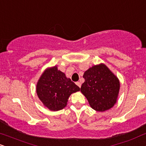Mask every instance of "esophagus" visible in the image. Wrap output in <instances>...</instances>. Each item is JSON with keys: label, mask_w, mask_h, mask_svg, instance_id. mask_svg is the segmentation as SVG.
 Instances as JSON below:
<instances>
[{"label": "esophagus", "mask_w": 146, "mask_h": 146, "mask_svg": "<svg viewBox=\"0 0 146 146\" xmlns=\"http://www.w3.org/2000/svg\"><path fill=\"white\" fill-rule=\"evenodd\" d=\"M76 84H77V86H79V87H81V83L80 82H76Z\"/></svg>", "instance_id": "34e87169"}]
</instances>
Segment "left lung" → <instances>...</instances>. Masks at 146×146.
<instances>
[{
    "instance_id": "8db88e82",
    "label": "left lung",
    "mask_w": 146,
    "mask_h": 146,
    "mask_svg": "<svg viewBox=\"0 0 146 146\" xmlns=\"http://www.w3.org/2000/svg\"><path fill=\"white\" fill-rule=\"evenodd\" d=\"M83 78L85 82L82 84L81 92L91 108L98 111L111 108L116 102L120 82L111 71L101 64L87 70Z\"/></svg>"
}]
</instances>
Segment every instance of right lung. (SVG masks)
<instances>
[{
  "mask_svg": "<svg viewBox=\"0 0 146 146\" xmlns=\"http://www.w3.org/2000/svg\"><path fill=\"white\" fill-rule=\"evenodd\" d=\"M80 88L65 74L58 70L57 66L48 68L38 80L36 93L42 103L52 111L62 110L66 107L72 93Z\"/></svg>",
  "mask_w": 146,
  "mask_h": 146,
  "instance_id": "1",
  "label": "right lung"
}]
</instances>
